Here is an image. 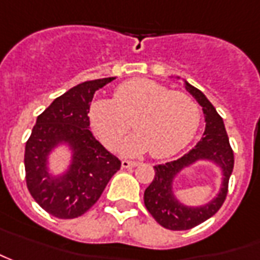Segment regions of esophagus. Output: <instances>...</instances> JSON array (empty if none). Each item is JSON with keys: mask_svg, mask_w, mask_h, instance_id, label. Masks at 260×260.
Listing matches in <instances>:
<instances>
[{"mask_svg": "<svg viewBox=\"0 0 260 260\" xmlns=\"http://www.w3.org/2000/svg\"><path fill=\"white\" fill-rule=\"evenodd\" d=\"M139 166V161H132V160H121V167L123 169H130V167Z\"/></svg>", "mask_w": 260, "mask_h": 260, "instance_id": "obj_1", "label": "esophagus"}]
</instances>
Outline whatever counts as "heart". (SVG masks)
Returning a JSON list of instances; mask_svg holds the SVG:
<instances>
[{
    "mask_svg": "<svg viewBox=\"0 0 260 260\" xmlns=\"http://www.w3.org/2000/svg\"><path fill=\"white\" fill-rule=\"evenodd\" d=\"M88 120L107 147H117L133 121L139 134L121 144L124 154L150 150L154 157H169L184 149L196 136L200 109L190 95L173 91L146 78H134L114 90L113 100H94Z\"/></svg>",
    "mask_w": 260,
    "mask_h": 260,
    "instance_id": "obj_1",
    "label": "heart"
}]
</instances>
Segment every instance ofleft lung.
I'll return each instance as SVG.
<instances>
[{
  "label": "left lung",
  "instance_id": "8db88e82",
  "mask_svg": "<svg viewBox=\"0 0 260 260\" xmlns=\"http://www.w3.org/2000/svg\"><path fill=\"white\" fill-rule=\"evenodd\" d=\"M186 88L203 107V113L206 118V128H205L203 137L189 153H186L180 158L167 161L165 165H156L153 182L144 191L146 209L149 210V213L154 217V220L158 224H161L163 228L170 229V231H187L203 223L209 217L215 215L222 207L228 196L229 179H231L233 165H235L233 150H232L222 117L217 114L212 103L207 100L206 95L200 90L189 83H186ZM200 158L213 159L221 166L224 172L222 190L216 200L205 207H183L180 202H177L173 194L171 183L174 176L183 167L188 166Z\"/></svg>",
  "mask_w": 260,
  "mask_h": 260
}]
</instances>
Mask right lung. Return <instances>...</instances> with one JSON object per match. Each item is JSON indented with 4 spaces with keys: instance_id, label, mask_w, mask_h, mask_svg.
Here are the masks:
<instances>
[{
    "instance_id": "obj_1",
    "label": "right lung",
    "mask_w": 260,
    "mask_h": 260,
    "mask_svg": "<svg viewBox=\"0 0 260 260\" xmlns=\"http://www.w3.org/2000/svg\"><path fill=\"white\" fill-rule=\"evenodd\" d=\"M114 77L91 80L57 97L37 117L25 143L24 166L29 194L47 213L58 219H74L100 199L121 161L104 149L90 132L88 109L94 93ZM60 141H69L75 151L66 176L51 179L46 156Z\"/></svg>"
}]
</instances>
